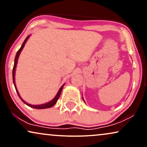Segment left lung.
Returning <instances> with one entry per match:
<instances>
[{
	"label": "left lung",
	"mask_w": 147,
	"mask_h": 147,
	"mask_svg": "<svg viewBox=\"0 0 147 147\" xmlns=\"http://www.w3.org/2000/svg\"><path fill=\"white\" fill-rule=\"evenodd\" d=\"M83 100H84V99H83ZM84 102H85V101H84Z\"/></svg>",
	"instance_id": "obj_1"
}]
</instances>
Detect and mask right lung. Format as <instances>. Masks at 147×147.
<instances>
[{
    "label": "right lung",
    "mask_w": 147,
    "mask_h": 147,
    "mask_svg": "<svg viewBox=\"0 0 147 147\" xmlns=\"http://www.w3.org/2000/svg\"><path fill=\"white\" fill-rule=\"evenodd\" d=\"M29 38V35H28L27 38L25 39V41H24L23 45H21V47L20 49H19V51H17V54H16V56H15V63H14V66H13V84H14V86H15V90L16 91H17V93L18 94V96H19V97L21 98V100L23 101V102H24L26 105L30 106V107L31 108H35V109H44V108H51L52 106H53L55 104H56V102L59 99V96H60V94L61 93V91H62V89H63V86H61V88H60V89L59 90V91H58L57 94H56V96H55V98H53V100H51V101L47 102V103H45V104H39V105H32V104H28L27 102H26L25 101H24V100L22 99V98L21 97V96H20V94L19 93V92H18L17 90V88L16 87V84H15V69H16V67H17V61H18V58H19V56L20 55V53H21V52L22 50H23L24 46H25L26 42L28 40V39Z\"/></svg>",
    "instance_id": "1"
}]
</instances>
